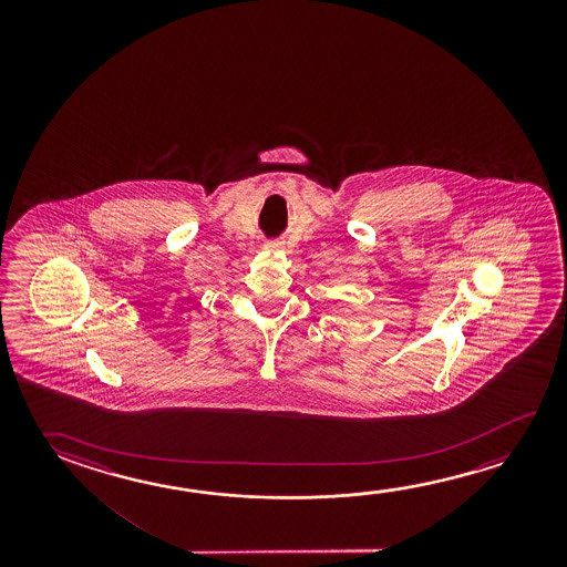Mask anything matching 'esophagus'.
<instances>
[{
	"mask_svg": "<svg viewBox=\"0 0 567 567\" xmlns=\"http://www.w3.org/2000/svg\"><path fill=\"white\" fill-rule=\"evenodd\" d=\"M265 249H267V251H280V249H282V243L267 241L265 243Z\"/></svg>",
	"mask_w": 567,
	"mask_h": 567,
	"instance_id": "1",
	"label": "esophagus"
}]
</instances>
